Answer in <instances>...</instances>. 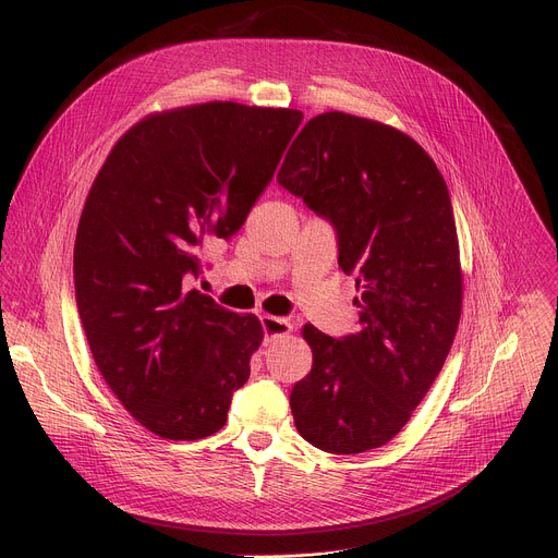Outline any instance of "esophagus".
Returning <instances> with one entry per match:
<instances>
[{
  "label": "esophagus",
  "instance_id": "esophagus-1",
  "mask_svg": "<svg viewBox=\"0 0 558 558\" xmlns=\"http://www.w3.org/2000/svg\"><path fill=\"white\" fill-rule=\"evenodd\" d=\"M260 325L265 331V342H271V340L293 331V325L289 320H284V317H276V315H267V313L260 317Z\"/></svg>",
  "mask_w": 558,
  "mask_h": 558
}]
</instances>
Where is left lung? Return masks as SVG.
Returning <instances> with one entry per match:
<instances>
[{
	"instance_id": "1",
	"label": "left lung",
	"mask_w": 558,
	"mask_h": 558,
	"mask_svg": "<svg viewBox=\"0 0 558 558\" xmlns=\"http://www.w3.org/2000/svg\"><path fill=\"white\" fill-rule=\"evenodd\" d=\"M278 183L333 225L338 265L362 289L357 333L302 331L313 366L289 397L295 428L333 454L379 448L424 400L459 325L461 267L446 181L409 134L325 112L291 143Z\"/></svg>"
}]
</instances>
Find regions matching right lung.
<instances>
[{
  "label": "right lung",
  "mask_w": 558,
  "mask_h": 558,
  "mask_svg": "<svg viewBox=\"0 0 558 558\" xmlns=\"http://www.w3.org/2000/svg\"><path fill=\"white\" fill-rule=\"evenodd\" d=\"M300 123V110L231 101L149 114L90 187L74 241L78 317L106 384L158 437L214 435L250 379L260 320L185 278L207 241L243 227Z\"/></svg>",
  "instance_id": "right-lung-1"
}]
</instances>
